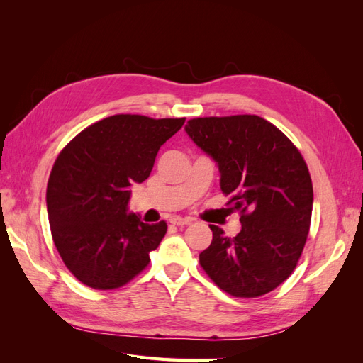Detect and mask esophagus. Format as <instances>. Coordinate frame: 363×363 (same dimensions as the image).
Returning <instances> with one entry per match:
<instances>
[{
    "instance_id": "obj_1",
    "label": "esophagus",
    "mask_w": 363,
    "mask_h": 363,
    "mask_svg": "<svg viewBox=\"0 0 363 363\" xmlns=\"http://www.w3.org/2000/svg\"><path fill=\"white\" fill-rule=\"evenodd\" d=\"M169 223L172 225H189L192 221L189 218H182V216H171Z\"/></svg>"
}]
</instances>
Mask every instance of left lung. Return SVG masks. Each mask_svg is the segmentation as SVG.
Returning a JSON list of instances; mask_svg holds the SVG:
<instances>
[{
  "mask_svg": "<svg viewBox=\"0 0 363 363\" xmlns=\"http://www.w3.org/2000/svg\"><path fill=\"white\" fill-rule=\"evenodd\" d=\"M184 130L216 162L219 186L242 224L235 238L211 225L212 244L200 252V265L233 296L271 292L295 269L309 233L313 188L303 156L256 115L195 118Z\"/></svg>",
  "mask_w": 363,
  "mask_h": 363,
  "instance_id": "8db88e82",
  "label": "left lung"
}]
</instances>
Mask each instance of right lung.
<instances>
[{
	"label": "right lung",
	"instance_id": "right-lung-1",
	"mask_svg": "<svg viewBox=\"0 0 363 363\" xmlns=\"http://www.w3.org/2000/svg\"><path fill=\"white\" fill-rule=\"evenodd\" d=\"M183 124L184 118L108 116L77 135L54 162L47 186L52 240L86 286L119 288L148 265L168 227L128 211L130 186L148 179L160 147Z\"/></svg>",
	"mask_w": 363,
	"mask_h": 363
}]
</instances>
